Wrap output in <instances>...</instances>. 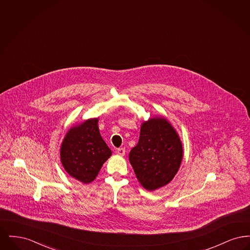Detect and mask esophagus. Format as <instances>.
<instances>
[{
  "mask_svg": "<svg viewBox=\"0 0 250 250\" xmlns=\"http://www.w3.org/2000/svg\"><path fill=\"white\" fill-rule=\"evenodd\" d=\"M116 154L120 155V156H124L125 155V148H119L117 151H116Z\"/></svg>",
  "mask_w": 250,
  "mask_h": 250,
  "instance_id": "34e87169",
  "label": "esophagus"
}]
</instances>
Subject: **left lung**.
Listing matches in <instances>:
<instances>
[{
    "instance_id": "1",
    "label": "left lung",
    "mask_w": 250,
    "mask_h": 250,
    "mask_svg": "<svg viewBox=\"0 0 250 250\" xmlns=\"http://www.w3.org/2000/svg\"><path fill=\"white\" fill-rule=\"evenodd\" d=\"M183 144L167 119L155 116L144 121L138 144L129 153L136 177L143 188L154 191L167 186L178 172Z\"/></svg>"
}]
</instances>
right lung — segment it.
I'll use <instances>...</instances> for the list:
<instances>
[{
    "label": "right lung",
    "instance_id": "obj_1",
    "mask_svg": "<svg viewBox=\"0 0 250 250\" xmlns=\"http://www.w3.org/2000/svg\"><path fill=\"white\" fill-rule=\"evenodd\" d=\"M111 150L102 139L98 118L85 120L66 132L60 148L61 162L65 171L83 184L92 183Z\"/></svg>",
    "mask_w": 250,
    "mask_h": 250
}]
</instances>
